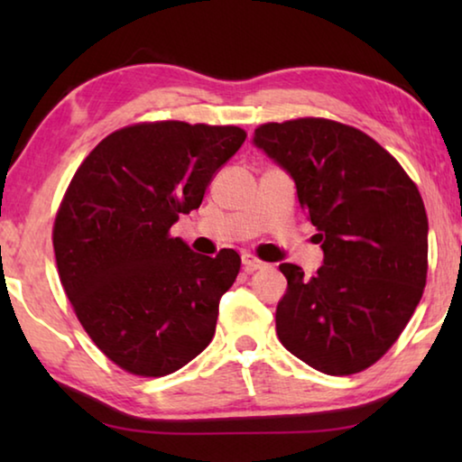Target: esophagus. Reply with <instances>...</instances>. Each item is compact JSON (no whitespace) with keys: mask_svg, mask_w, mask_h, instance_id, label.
Wrapping results in <instances>:
<instances>
[{"mask_svg":"<svg viewBox=\"0 0 462 462\" xmlns=\"http://www.w3.org/2000/svg\"><path fill=\"white\" fill-rule=\"evenodd\" d=\"M242 267H245L246 273H253V271H259L263 267H267V263L259 261L253 254H242Z\"/></svg>","mask_w":462,"mask_h":462,"instance_id":"1","label":"esophagus"}]
</instances>
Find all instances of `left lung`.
Returning <instances> with one entry per match:
<instances>
[{"instance_id":"obj_1","label":"left lung","mask_w":462,"mask_h":462,"mask_svg":"<svg viewBox=\"0 0 462 462\" xmlns=\"http://www.w3.org/2000/svg\"><path fill=\"white\" fill-rule=\"evenodd\" d=\"M253 144L293 179L324 250L310 279L279 264V340L319 373L363 371L400 338L424 293L428 216L418 187L371 136L332 120L263 124Z\"/></svg>"}]
</instances>
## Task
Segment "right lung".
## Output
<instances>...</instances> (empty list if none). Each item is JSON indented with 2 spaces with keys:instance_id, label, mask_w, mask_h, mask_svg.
<instances>
[{
  "instance_id": "1",
  "label": "right lung",
  "mask_w": 462,
  "mask_h": 462,
  "mask_svg": "<svg viewBox=\"0 0 462 462\" xmlns=\"http://www.w3.org/2000/svg\"><path fill=\"white\" fill-rule=\"evenodd\" d=\"M245 138L236 126L136 124L77 169L52 230L59 277L85 332L124 371L162 377L212 342L240 256L198 254L169 230Z\"/></svg>"
}]
</instances>
